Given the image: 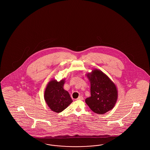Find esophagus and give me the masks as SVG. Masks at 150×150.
<instances>
[{"label":"esophagus","instance_id":"34e87169","mask_svg":"<svg viewBox=\"0 0 150 150\" xmlns=\"http://www.w3.org/2000/svg\"><path fill=\"white\" fill-rule=\"evenodd\" d=\"M84 100V98H83V97H82V96H79L78 98V99L77 100Z\"/></svg>","mask_w":150,"mask_h":150}]
</instances>
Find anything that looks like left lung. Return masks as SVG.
<instances>
[{
    "label": "left lung",
    "instance_id": "1",
    "mask_svg": "<svg viewBox=\"0 0 150 150\" xmlns=\"http://www.w3.org/2000/svg\"><path fill=\"white\" fill-rule=\"evenodd\" d=\"M91 82V95L86 103L94 112L103 114L114 107L117 91L114 83L104 73L94 70L88 74Z\"/></svg>",
    "mask_w": 150,
    "mask_h": 150
}]
</instances>
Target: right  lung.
Listing matches in <instances>:
<instances>
[{"instance_id": "obj_1", "label": "right lung", "mask_w": 150, "mask_h": 150, "mask_svg": "<svg viewBox=\"0 0 150 150\" xmlns=\"http://www.w3.org/2000/svg\"><path fill=\"white\" fill-rule=\"evenodd\" d=\"M64 80L58 82L50 81L46 87L44 99L50 109L57 113L61 112L72 102L69 92L63 88Z\"/></svg>"}]
</instances>
